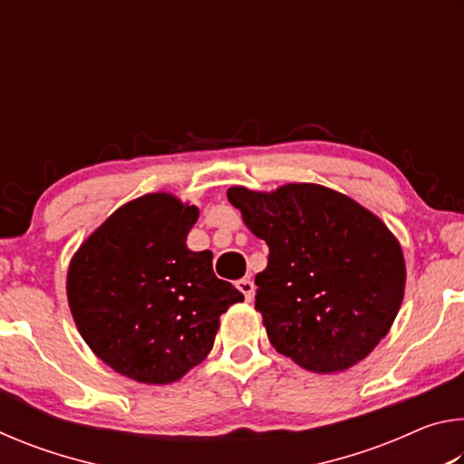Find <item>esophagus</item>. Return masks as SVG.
<instances>
[{
  "mask_svg": "<svg viewBox=\"0 0 464 464\" xmlns=\"http://www.w3.org/2000/svg\"><path fill=\"white\" fill-rule=\"evenodd\" d=\"M235 286H237V288L241 290L243 296H246V301H251V298H254L256 286H254V282H251L249 278H241V280H237V282H235Z\"/></svg>",
  "mask_w": 464,
  "mask_h": 464,
  "instance_id": "obj_1",
  "label": "esophagus"
}]
</instances>
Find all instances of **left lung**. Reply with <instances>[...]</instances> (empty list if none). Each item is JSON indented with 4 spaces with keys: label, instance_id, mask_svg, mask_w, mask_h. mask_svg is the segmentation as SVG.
I'll list each match as a JSON object with an SVG mask.
<instances>
[{
    "label": "left lung",
    "instance_id": "obj_1",
    "mask_svg": "<svg viewBox=\"0 0 464 464\" xmlns=\"http://www.w3.org/2000/svg\"><path fill=\"white\" fill-rule=\"evenodd\" d=\"M227 198L268 243V266L256 276V309L276 352L321 374L371 354L405 293L403 251L387 225L319 184L274 192L233 186Z\"/></svg>",
    "mask_w": 464,
    "mask_h": 464
}]
</instances>
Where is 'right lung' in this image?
I'll use <instances>...</instances> for the list:
<instances>
[{"label": "right lung", "mask_w": 464, "mask_h": 464, "mask_svg": "<svg viewBox=\"0 0 464 464\" xmlns=\"http://www.w3.org/2000/svg\"><path fill=\"white\" fill-rule=\"evenodd\" d=\"M198 208L157 192L122 204L75 251L69 309L85 343L116 372L168 384L200 364L218 317L243 295L186 247Z\"/></svg>", "instance_id": "obj_1"}]
</instances>
